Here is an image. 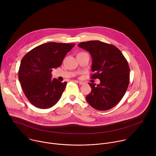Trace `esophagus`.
<instances>
[{
  "label": "esophagus",
  "instance_id": "obj_1",
  "mask_svg": "<svg viewBox=\"0 0 156 156\" xmlns=\"http://www.w3.org/2000/svg\"><path fill=\"white\" fill-rule=\"evenodd\" d=\"M77 82L79 83L80 85H83L84 84V83L83 81H77Z\"/></svg>",
  "mask_w": 156,
  "mask_h": 156
}]
</instances>
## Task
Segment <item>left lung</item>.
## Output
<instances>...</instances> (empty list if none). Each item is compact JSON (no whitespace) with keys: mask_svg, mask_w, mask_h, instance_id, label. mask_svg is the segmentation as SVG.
I'll list each match as a JSON object with an SVG mask.
<instances>
[{"mask_svg":"<svg viewBox=\"0 0 156 156\" xmlns=\"http://www.w3.org/2000/svg\"><path fill=\"white\" fill-rule=\"evenodd\" d=\"M78 47L91 55L93 79L100 84L89 83L91 92L86 99L92 107L107 110L115 106L126 91L129 80L128 63L121 51L112 44L99 41L80 42Z\"/></svg>","mask_w":156,"mask_h":156,"instance_id":"8db88e82","label":"left lung"}]
</instances>
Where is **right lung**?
<instances>
[{"label": "right lung", "mask_w": 156, "mask_h": 156, "mask_svg": "<svg viewBox=\"0 0 156 156\" xmlns=\"http://www.w3.org/2000/svg\"><path fill=\"white\" fill-rule=\"evenodd\" d=\"M75 45L45 43L31 50L21 59L19 81L26 97L35 107L51 108L60 99L67 83L52 79L51 72L59 67L66 53Z\"/></svg>", "instance_id": "obj_1"}]
</instances>
